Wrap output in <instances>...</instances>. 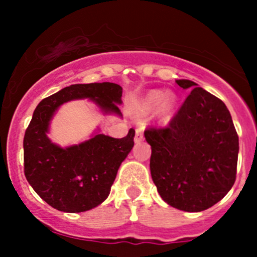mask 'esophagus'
<instances>
[{
  "label": "esophagus",
  "mask_w": 257,
  "mask_h": 257,
  "mask_svg": "<svg viewBox=\"0 0 257 257\" xmlns=\"http://www.w3.org/2000/svg\"><path fill=\"white\" fill-rule=\"evenodd\" d=\"M135 143H140V141L144 140V132H143V128H138L137 131H135V138H134Z\"/></svg>",
  "instance_id": "obj_1"
}]
</instances>
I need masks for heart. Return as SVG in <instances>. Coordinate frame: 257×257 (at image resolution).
Segmentation results:
<instances>
[{"instance_id":"b5f03b06","label":"heart","mask_w":257,"mask_h":257,"mask_svg":"<svg viewBox=\"0 0 257 257\" xmlns=\"http://www.w3.org/2000/svg\"><path fill=\"white\" fill-rule=\"evenodd\" d=\"M159 116L163 119H169L172 117L174 108L176 106V96L172 93L164 94L163 90H153L147 94L143 102V110L149 112L156 108Z\"/></svg>"}]
</instances>
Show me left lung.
<instances>
[{
    "label": "left lung",
    "instance_id": "1",
    "mask_svg": "<svg viewBox=\"0 0 257 257\" xmlns=\"http://www.w3.org/2000/svg\"><path fill=\"white\" fill-rule=\"evenodd\" d=\"M192 89L167 126L146 128L150 169L164 202L190 213L210 208L228 193L237 175L239 141L219 98L188 79Z\"/></svg>",
    "mask_w": 257,
    "mask_h": 257
}]
</instances>
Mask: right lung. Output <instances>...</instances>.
Wrapping results in <instances>:
<instances>
[{
	"mask_svg": "<svg viewBox=\"0 0 257 257\" xmlns=\"http://www.w3.org/2000/svg\"><path fill=\"white\" fill-rule=\"evenodd\" d=\"M122 87L116 83L72 84L43 99L35 108L24 137V173L38 196L54 209L81 213L110 194L118 168L134 146V129L114 139L104 134L61 149L47 137L49 120L64 102L89 98L105 112L120 114Z\"/></svg>",
	"mask_w": 257,
	"mask_h": 257,
	"instance_id": "right-lung-1",
	"label": "right lung"
}]
</instances>
